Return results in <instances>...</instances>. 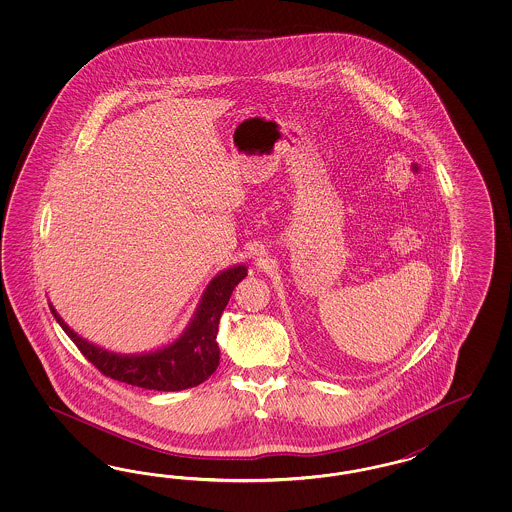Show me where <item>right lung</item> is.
<instances>
[{
  "label": "right lung",
  "instance_id": "right-lung-1",
  "mask_svg": "<svg viewBox=\"0 0 512 512\" xmlns=\"http://www.w3.org/2000/svg\"><path fill=\"white\" fill-rule=\"evenodd\" d=\"M246 276V264H234L221 270L206 285L197 310L176 340L154 351L133 355L114 353L84 340L63 321L52 304L48 306L63 332L75 341L80 353L103 375L133 387L174 392L197 387L216 372L219 366V345L216 340L219 317L227 308L234 287Z\"/></svg>",
  "mask_w": 512,
  "mask_h": 512
}]
</instances>
